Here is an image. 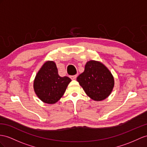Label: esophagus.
<instances>
[{
    "label": "esophagus",
    "mask_w": 147,
    "mask_h": 147,
    "mask_svg": "<svg viewBox=\"0 0 147 147\" xmlns=\"http://www.w3.org/2000/svg\"><path fill=\"white\" fill-rule=\"evenodd\" d=\"M77 78V75H74V76H71L70 78L72 80H75Z\"/></svg>",
    "instance_id": "1"
}]
</instances>
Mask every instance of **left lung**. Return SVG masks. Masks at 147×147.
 <instances>
[{
    "label": "left lung",
    "instance_id": "left-lung-1",
    "mask_svg": "<svg viewBox=\"0 0 147 147\" xmlns=\"http://www.w3.org/2000/svg\"><path fill=\"white\" fill-rule=\"evenodd\" d=\"M77 81L86 94L97 101L107 98L114 86V78L109 70L96 61L87 62L84 71L77 78Z\"/></svg>",
    "mask_w": 147,
    "mask_h": 147
}]
</instances>
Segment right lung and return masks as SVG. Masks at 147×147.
Listing matches in <instances>:
<instances>
[{
    "mask_svg": "<svg viewBox=\"0 0 147 147\" xmlns=\"http://www.w3.org/2000/svg\"><path fill=\"white\" fill-rule=\"evenodd\" d=\"M71 80L59 76L55 62L45 63L35 77L33 88L37 96L43 102L55 104L65 93Z\"/></svg>",
    "mask_w": 147,
    "mask_h": 147,
    "instance_id": "add662e5",
    "label": "right lung"
}]
</instances>
